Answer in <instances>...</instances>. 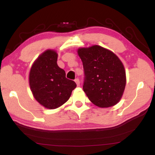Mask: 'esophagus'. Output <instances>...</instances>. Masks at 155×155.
Wrapping results in <instances>:
<instances>
[{"instance_id":"34e87169","label":"esophagus","mask_w":155,"mask_h":155,"mask_svg":"<svg viewBox=\"0 0 155 155\" xmlns=\"http://www.w3.org/2000/svg\"><path fill=\"white\" fill-rule=\"evenodd\" d=\"M74 81H75V83H77V86H79L80 85V81H79V79H78V78H76V79L74 80Z\"/></svg>"}]
</instances>
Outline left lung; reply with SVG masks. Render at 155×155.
<instances>
[{
    "mask_svg": "<svg viewBox=\"0 0 155 155\" xmlns=\"http://www.w3.org/2000/svg\"><path fill=\"white\" fill-rule=\"evenodd\" d=\"M77 52L85 72L83 91L89 100L101 108L118 103L127 83L121 60L112 51L98 45L79 48Z\"/></svg>",
    "mask_w": 155,
    "mask_h": 155,
    "instance_id": "8db88e82",
    "label": "left lung"
}]
</instances>
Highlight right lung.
<instances>
[{"mask_svg": "<svg viewBox=\"0 0 155 155\" xmlns=\"http://www.w3.org/2000/svg\"><path fill=\"white\" fill-rule=\"evenodd\" d=\"M54 50L42 52L31 68L28 82L33 97L41 105L54 109L68 101L77 87L74 81L65 78V72L57 65Z\"/></svg>", "mask_w": 155, "mask_h": 155, "instance_id": "add662e5", "label": "right lung"}]
</instances>
